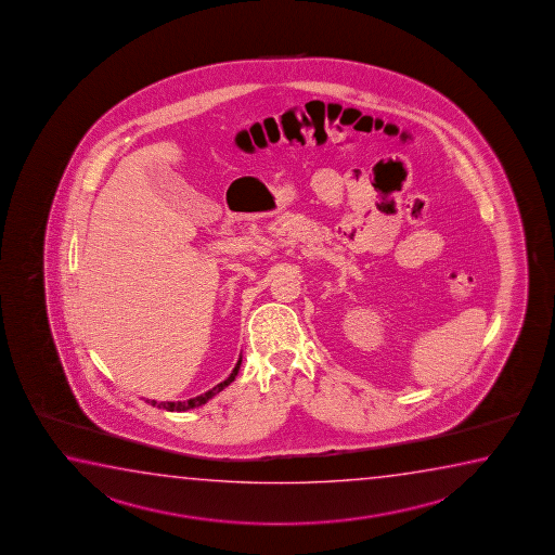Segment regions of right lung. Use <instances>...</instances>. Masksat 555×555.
I'll return each mask as SVG.
<instances>
[{"label": "right lung", "instance_id": "1", "mask_svg": "<svg viewBox=\"0 0 555 555\" xmlns=\"http://www.w3.org/2000/svg\"><path fill=\"white\" fill-rule=\"evenodd\" d=\"M240 365H242V358L238 359V363H236V367L232 369L231 375H229V378L227 380H222L221 384H217V386H214L211 390H207L205 393H199V396H196V398H190L188 401H157L155 400H145L147 403H152L154 408H159V410H167V411H188V410H194V408H199V405H204V403H207V401L211 400L214 396H217V393L221 392V390H224L229 384L236 378V375H238Z\"/></svg>", "mask_w": 555, "mask_h": 555}]
</instances>
